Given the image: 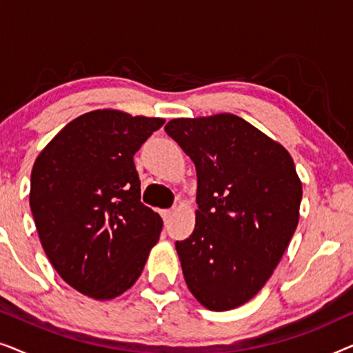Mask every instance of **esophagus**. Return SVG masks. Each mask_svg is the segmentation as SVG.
Listing matches in <instances>:
<instances>
[{
	"label": "esophagus",
	"mask_w": 353,
	"mask_h": 353,
	"mask_svg": "<svg viewBox=\"0 0 353 353\" xmlns=\"http://www.w3.org/2000/svg\"><path fill=\"white\" fill-rule=\"evenodd\" d=\"M161 215H162L163 221H167V220H170L172 216H173V210H162Z\"/></svg>",
	"instance_id": "esophagus-1"
}]
</instances>
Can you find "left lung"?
I'll return each instance as SVG.
<instances>
[{
	"instance_id": "left-lung-1",
	"label": "left lung",
	"mask_w": 353,
	"mask_h": 353,
	"mask_svg": "<svg viewBox=\"0 0 353 353\" xmlns=\"http://www.w3.org/2000/svg\"><path fill=\"white\" fill-rule=\"evenodd\" d=\"M165 132L196 165V226L176 241L201 305L226 312L265 286L299 223L302 183L288 149L233 114L173 119Z\"/></svg>"
}]
</instances>
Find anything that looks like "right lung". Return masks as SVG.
<instances>
[{
  "label": "right lung",
  "mask_w": 353,
  "mask_h": 353,
  "mask_svg": "<svg viewBox=\"0 0 353 353\" xmlns=\"http://www.w3.org/2000/svg\"><path fill=\"white\" fill-rule=\"evenodd\" d=\"M165 120L98 109L67 123L38 154L30 209L46 257L64 281L96 301L133 286L162 219L141 204L133 156Z\"/></svg>",
  "instance_id": "obj_1"
}]
</instances>
